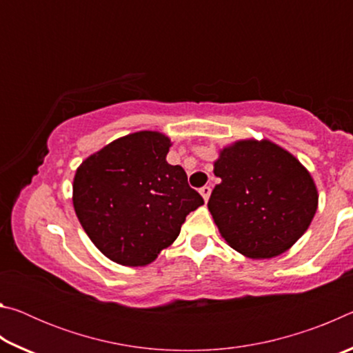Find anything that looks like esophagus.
<instances>
[{
	"label": "esophagus",
	"instance_id": "esophagus-1",
	"mask_svg": "<svg viewBox=\"0 0 353 353\" xmlns=\"http://www.w3.org/2000/svg\"><path fill=\"white\" fill-rule=\"evenodd\" d=\"M199 193L202 194V198H204V201L207 202V201H208V198H210L212 188H210V187H207V185H205V187H202V188L199 190Z\"/></svg>",
	"mask_w": 353,
	"mask_h": 353
}]
</instances>
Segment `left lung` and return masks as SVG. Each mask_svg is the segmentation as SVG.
I'll return each instance as SVG.
<instances>
[{
  "label": "left lung",
  "mask_w": 353,
  "mask_h": 353,
  "mask_svg": "<svg viewBox=\"0 0 353 353\" xmlns=\"http://www.w3.org/2000/svg\"><path fill=\"white\" fill-rule=\"evenodd\" d=\"M221 177L208 210L230 248L249 259L288 250L308 229L318 208L310 172L270 140H240L219 152Z\"/></svg>",
  "instance_id": "left-lung-1"
}]
</instances>
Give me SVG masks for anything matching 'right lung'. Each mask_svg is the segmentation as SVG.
<instances>
[{"instance_id":"1","label":"right lung","mask_w":353,"mask_h":353,"mask_svg":"<svg viewBox=\"0 0 353 353\" xmlns=\"http://www.w3.org/2000/svg\"><path fill=\"white\" fill-rule=\"evenodd\" d=\"M168 137L140 130L85 159L73 182L81 225L107 259L146 266L181 234L190 212L204 199L182 166L170 165Z\"/></svg>"}]
</instances>
